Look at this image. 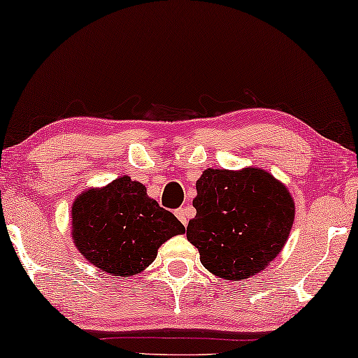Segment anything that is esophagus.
Instances as JSON below:
<instances>
[{
  "mask_svg": "<svg viewBox=\"0 0 358 358\" xmlns=\"http://www.w3.org/2000/svg\"><path fill=\"white\" fill-rule=\"evenodd\" d=\"M175 215L177 218L181 221V224H188V218H189V210L188 208H177L175 210Z\"/></svg>",
  "mask_w": 358,
  "mask_h": 358,
  "instance_id": "obj_1",
  "label": "esophagus"
}]
</instances>
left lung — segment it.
I'll return each instance as SVG.
<instances>
[{"label":"left lung","instance_id":"left-lung-1","mask_svg":"<svg viewBox=\"0 0 358 358\" xmlns=\"http://www.w3.org/2000/svg\"><path fill=\"white\" fill-rule=\"evenodd\" d=\"M196 217L186 237L212 274L243 280L263 271L285 245L294 220L290 192L259 169H207L196 183Z\"/></svg>","mask_w":358,"mask_h":358}]
</instances>
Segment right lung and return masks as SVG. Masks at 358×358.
Masks as SVG:
<instances>
[{
  "label": "right lung",
  "mask_w": 358,
  "mask_h": 358,
  "mask_svg": "<svg viewBox=\"0 0 358 358\" xmlns=\"http://www.w3.org/2000/svg\"><path fill=\"white\" fill-rule=\"evenodd\" d=\"M73 241L87 261L110 275L129 277L155 261L157 248L185 226L129 177L89 189L71 207Z\"/></svg>",
  "instance_id": "right-lung-1"
}]
</instances>
